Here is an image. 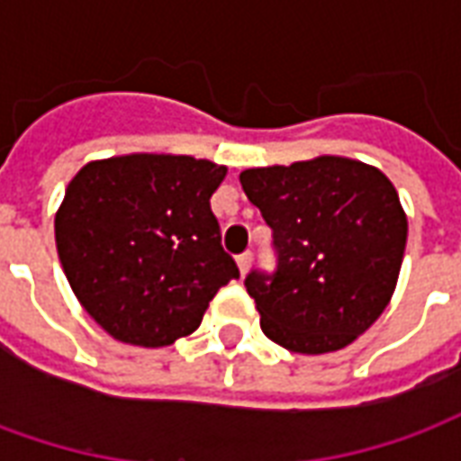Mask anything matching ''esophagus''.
<instances>
[{
    "instance_id": "1",
    "label": "esophagus",
    "mask_w": 461,
    "mask_h": 461,
    "mask_svg": "<svg viewBox=\"0 0 461 461\" xmlns=\"http://www.w3.org/2000/svg\"><path fill=\"white\" fill-rule=\"evenodd\" d=\"M237 267H240L241 276H244V274L249 271V267H251V254H249V251H247V254H241V257H237Z\"/></svg>"
}]
</instances>
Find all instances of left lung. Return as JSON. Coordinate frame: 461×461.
Wrapping results in <instances>:
<instances>
[{
    "mask_svg": "<svg viewBox=\"0 0 461 461\" xmlns=\"http://www.w3.org/2000/svg\"><path fill=\"white\" fill-rule=\"evenodd\" d=\"M240 182L279 251L274 276L244 281L264 336L303 356L350 346L395 294L407 241L395 185L340 155L251 167Z\"/></svg>",
    "mask_w": 461,
    "mask_h": 461,
    "instance_id": "1",
    "label": "left lung"
}]
</instances>
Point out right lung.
I'll list each match as a JSON object with an SVG mask.
<instances>
[{
    "label": "right lung",
    "mask_w": 461,
    "mask_h": 461,
    "mask_svg": "<svg viewBox=\"0 0 461 461\" xmlns=\"http://www.w3.org/2000/svg\"><path fill=\"white\" fill-rule=\"evenodd\" d=\"M224 177V165L172 152L115 155L76 172L56 210V249L78 303L108 336L172 346L240 276L210 210Z\"/></svg>",
    "instance_id": "obj_1"
}]
</instances>
